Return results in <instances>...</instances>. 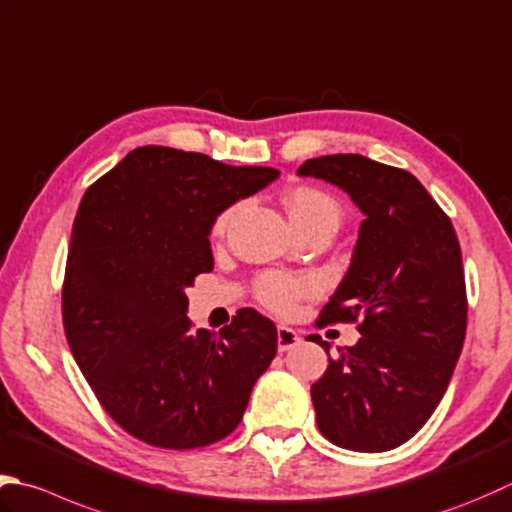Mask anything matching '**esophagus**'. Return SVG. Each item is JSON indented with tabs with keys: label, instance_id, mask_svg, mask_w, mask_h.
I'll list each match as a JSON object with an SVG mask.
<instances>
[{
	"label": "esophagus",
	"instance_id": "obj_1",
	"mask_svg": "<svg viewBox=\"0 0 512 512\" xmlns=\"http://www.w3.org/2000/svg\"><path fill=\"white\" fill-rule=\"evenodd\" d=\"M299 344V335L295 333L293 328L288 326H277V350L279 353H286V350L295 348Z\"/></svg>",
	"mask_w": 512,
	"mask_h": 512
}]
</instances>
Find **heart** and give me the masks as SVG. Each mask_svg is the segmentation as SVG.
<instances>
[{
  "instance_id": "b5f03b06",
  "label": "heart",
  "mask_w": 512,
  "mask_h": 512,
  "mask_svg": "<svg viewBox=\"0 0 512 512\" xmlns=\"http://www.w3.org/2000/svg\"><path fill=\"white\" fill-rule=\"evenodd\" d=\"M284 204L288 208V215L293 219L295 228L313 224V222H330L339 226V219H342V206H339L337 199L326 193L322 188L315 186H299L293 188L286 195ZM235 215V208L224 210L222 215L215 219L213 233L224 235L230 224V219ZM315 293V282L306 277L288 275V273H277V270H270L257 277L255 282V297L259 304H264L273 313L286 315L297 306L299 299Z\"/></svg>"
}]
</instances>
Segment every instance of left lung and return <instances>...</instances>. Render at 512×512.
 I'll list each match as a JSON object with an SVG mask.
<instances>
[{"label":"left lung","instance_id":"1","mask_svg":"<svg viewBox=\"0 0 512 512\" xmlns=\"http://www.w3.org/2000/svg\"><path fill=\"white\" fill-rule=\"evenodd\" d=\"M297 173L346 190L366 215L344 282L315 322L362 333L337 359L328 355L310 388L317 428L335 446L384 453L428 422L453 377L468 315L462 248L450 217L408 170L326 155ZM310 337L328 353L322 337Z\"/></svg>","mask_w":512,"mask_h":512}]
</instances>
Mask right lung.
Returning a JSON list of instances; mask_svg holds the SVG:
<instances>
[{"label":"right lung","instance_id":"obj_1","mask_svg":"<svg viewBox=\"0 0 512 512\" xmlns=\"http://www.w3.org/2000/svg\"><path fill=\"white\" fill-rule=\"evenodd\" d=\"M277 175L142 146L84 193L62 286L64 330L99 404L128 435L190 450L242 422L277 353V328L239 308L219 333L195 330L186 288L213 270L217 215Z\"/></svg>","mask_w":512,"mask_h":512}]
</instances>
